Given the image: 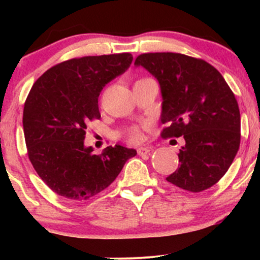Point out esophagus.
<instances>
[{
    "instance_id": "1",
    "label": "esophagus",
    "mask_w": 260,
    "mask_h": 260,
    "mask_svg": "<svg viewBox=\"0 0 260 260\" xmlns=\"http://www.w3.org/2000/svg\"><path fill=\"white\" fill-rule=\"evenodd\" d=\"M137 151H138L139 155H145V154H150L151 151V148H148V147H140L137 149Z\"/></svg>"
}]
</instances>
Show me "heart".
<instances>
[{"instance_id": "b5f03b06", "label": "heart", "mask_w": 260, "mask_h": 260, "mask_svg": "<svg viewBox=\"0 0 260 260\" xmlns=\"http://www.w3.org/2000/svg\"><path fill=\"white\" fill-rule=\"evenodd\" d=\"M127 139L131 143H139L143 140V132L139 127H132L127 132Z\"/></svg>"}]
</instances>
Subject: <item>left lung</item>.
I'll list each match as a JSON object with an SVG mask.
<instances>
[{
    "label": "left lung",
    "mask_w": 260,
    "mask_h": 260,
    "mask_svg": "<svg viewBox=\"0 0 260 260\" xmlns=\"http://www.w3.org/2000/svg\"><path fill=\"white\" fill-rule=\"evenodd\" d=\"M134 64L157 79L164 138H184L170 183L198 193L226 174L241 142L237 100L223 77L204 59L175 52L143 53Z\"/></svg>",
    "instance_id": "left-lung-1"
}]
</instances>
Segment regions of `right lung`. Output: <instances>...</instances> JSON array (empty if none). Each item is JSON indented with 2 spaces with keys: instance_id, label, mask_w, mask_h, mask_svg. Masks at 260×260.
Wrapping results in <instances>:
<instances>
[{
  "instance_id": "obj_1",
  "label": "right lung",
  "mask_w": 260,
  "mask_h": 260,
  "mask_svg": "<svg viewBox=\"0 0 260 260\" xmlns=\"http://www.w3.org/2000/svg\"><path fill=\"white\" fill-rule=\"evenodd\" d=\"M133 61L131 53L85 56L47 70L24 104L28 156L39 177L58 196L86 201L116 180L134 149L107 147L100 155L85 147L88 123L101 117L98 98Z\"/></svg>"
}]
</instances>
